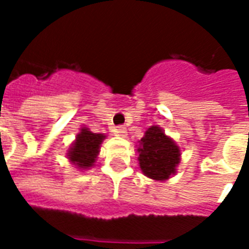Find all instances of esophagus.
Returning a JSON list of instances; mask_svg holds the SVG:
<instances>
[{
  "mask_svg": "<svg viewBox=\"0 0 249 249\" xmlns=\"http://www.w3.org/2000/svg\"><path fill=\"white\" fill-rule=\"evenodd\" d=\"M114 135L120 136V137H123V139H125V137L128 136L126 128H125V126H119L117 129H114Z\"/></svg>",
  "mask_w": 249,
  "mask_h": 249,
  "instance_id": "1",
  "label": "esophagus"
}]
</instances>
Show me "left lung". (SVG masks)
I'll use <instances>...</instances> for the list:
<instances>
[{"label":"left lung","instance_id":"8db88e82","mask_svg":"<svg viewBox=\"0 0 249 249\" xmlns=\"http://www.w3.org/2000/svg\"><path fill=\"white\" fill-rule=\"evenodd\" d=\"M139 165L146 178L155 181H165L176 175V168L181 160V149L172 137L159 125H152L145 130L137 145Z\"/></svg>","mask_w":249,"mask_h":249}]
</instances>
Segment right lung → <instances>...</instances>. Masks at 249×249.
Returning a JSON list of instances; mask_svg holds the SVG:
<instances>
[{"label":"right lung","instance_id":"right-lung-1","mask_svg":"<svg viewBox=\"0 0 249 249\" xmlns=\"http://www.w3.org/2000/svg\"><path fill=\"white\" fill-rule=\"evenodd\" d=\"M107 136L103 133H93L87 126H81L68 149L66 157L71 164L78 169H90L97 160L100 148Z\"/></svg>","mask_w":249,"mask_h":249}]
</instances>
